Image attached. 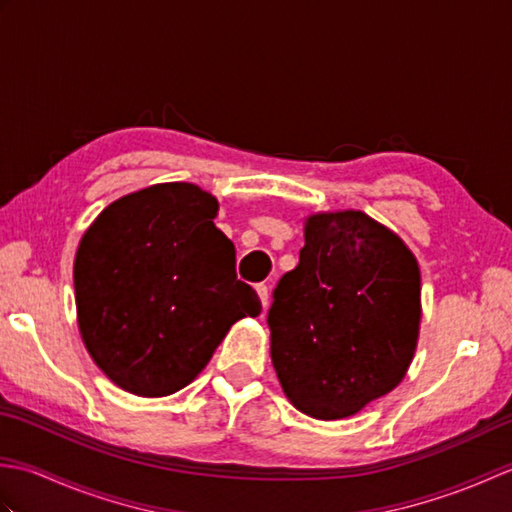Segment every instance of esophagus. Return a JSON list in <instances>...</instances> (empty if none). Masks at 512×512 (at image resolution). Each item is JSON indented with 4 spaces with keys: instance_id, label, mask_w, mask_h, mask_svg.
<instances>
[{
    "instance_id": "esophagus-1",
    "label": "esophagus",
    "mask_w": 512,
    "mask_h": 512,
    "mask_svg": "<svg viewBox=\"0 0 512 512\" xmlns=\"http://www.w3.org/2000/svg\"><path fill=\"white\" fill-rule=\"evenodd\" d=\"M257 295H259V299H262V306L268 308L270 292H268V286H266V284H259V286H257Z\"/></svg>"
}]
</instances>
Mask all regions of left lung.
<instances>
[{"label": "left lung", "mask_w": 512, "mask_h": 512, "mask_svg": "<svg viewBox=\"0 0 512 512\" xmlns=\"http://www.w3.org/2000/svg\"><path fill=\"white\" fill-rule=\"evenodd\" d=\"M284 394L317 420H341L389 394L420 330V268L405 242L363 211L306 220L299 264L268 310Z\"/></svg>", "instance_id": "8db88e82"}]
</instances>
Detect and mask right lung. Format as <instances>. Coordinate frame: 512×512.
<instances>
[{
    "mask_svg": "<svg viewBox=\"0 0 512 512\" xmlns=\"http://www.w3.org/2000/svg\"><path fill=\"white\" fill-rule=\"evenodd\" d=\"M217 200L167 182L112 202L74 259L79 330L94 363L129 394L187 387L231 325L262 301L235 275V246L213 224Z\"/></svg>",
    "mask_w": 512,
    "mask_h": 512,
    "instance_id": "add662e5",
    "label": "right lung"
}]
</instances>
